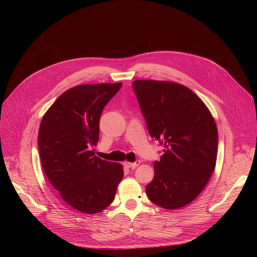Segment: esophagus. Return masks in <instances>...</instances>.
Masks as SVG:
<instances>
[{
    "label": "esophagus",
    "instance_id": "1",
    "mask_svg": "<svg viewBox=\"0 0 257 257\" xmlns=\"http://www.w3.org/2000/svg\"><path fill=\"white\" fill-rule=\"evenodd\" d=\"M140 164V161H136L134 163H125L124 165L127 167V168H131V169H135L137 166H139Z\"/></svg>",
    "mask_w": 257,
    "mask_h": 257
}]
</instances>
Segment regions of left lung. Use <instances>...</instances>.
<instances>
[{
  "label": "left lung",
  "instance_id": "8db88e82",
  "mask_svg": "<svg viewBox=\"0 0 257 257\" xmlns=\"http://www.w3.org/2000/svg\"><path fill=\"white\" fill-rule=\"evenodd\" d=\"M133 89L150 135L165 146L146 186L150 200L166 209L193 201L215 168L217 129L204 102L188 87L135 80Z\"/></svg>",
  "mask_w": 257,
  "mask_h": 257
}]
</instances>
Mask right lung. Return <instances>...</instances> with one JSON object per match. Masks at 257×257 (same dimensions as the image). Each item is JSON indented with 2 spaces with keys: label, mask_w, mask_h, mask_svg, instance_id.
Listing matches in <instances>:
<instances>
[{
  "label": "right lung",
  "mask_w": 257,
  "mask_h": 257,
  "mask_svg": "<svg viewBox=\"0 0 257 257\" xmlns=\"http://www.w3.org/2000/svg\"><path fill=\"white\" fill-rule=\"evenodd\" d=\"M122 83L77 85L62 93L40 125L43 169L61 198L84 213L111 204L124 172L122 165L103 161L91 149L99 138L104 105Z\"/></svg>",
  "instance_id": "add662e5"
}]
</instances>
